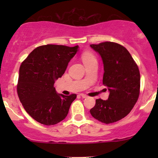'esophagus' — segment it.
Listing matches in <instances>:
<instances>
[{
  "instance_id": "34e87169",
  "label": "esophagus",
  "mask_w": 158,
  "mask_h": 158,
  "mask_svg": "<svg viewBox=\"0 0 158 158\" xmlns=\"http://www.w3.org/2000/svg\"><path fill=\"white\" fill-rule=\"evenodd\" d=\"M79 95H80V96L82 97V98H87V97H88L86 95H85V94H82V93L80 94Z\"/></svg>"
}]
</instances>
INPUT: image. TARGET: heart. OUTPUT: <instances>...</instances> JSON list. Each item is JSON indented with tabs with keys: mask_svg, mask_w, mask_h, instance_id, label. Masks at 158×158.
Here are the masks:
<instances>
[{
	"mask_svg": "<svg viewBox=\"0 0 158 158\" xmlns=\"http://www.w3.org/2000/svg\"><path fill=\"white\" fill-rule=\"evenodd\" d=\"M82 60L85 65L88 64V63H93V62H96V58H95V56H94L92 52H85L82 54Z\"/></svg>",
	"mask_w": 158,
	"mask_h": 158,
	"instance_id": "b5f03b06",
	"label": "heart"
}]
</instances>
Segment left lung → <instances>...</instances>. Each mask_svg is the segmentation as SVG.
<instances>
[{
  "mask_svg": "<svg viewBox=\"0 0 158 158\" xmlns=\"http://www.w3.org/2000/svg\"><path fill=\"white\" fill-rule=\"evenodd\" d=\"M90 47L101 56L104 66L102 82L109 92L107 100L96 99L90 113L99 122L113 123L129 114L138 101L139 69L130 52L120 44L104 42Z\"/></svg>",
  "mask_w": 158,
  "mask_h": 158,
  "instance_id": "8db88e82",
  "label": "left lung"
}]
</instances>
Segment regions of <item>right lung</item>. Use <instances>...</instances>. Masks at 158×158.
I'll use <instances>...</instances> for the list:
<instances>
[{"instance_id": "add662e5", "label": "right lung", "mask_w": 158, "mask_h": 158, "mask_svg": "<svg viewBox=\"0 0 158 158\" xmlns=\"http://www.w3.org/2000/svg\"><path fill=\"white\" fill-rule=\"evenodd\" d=\"M78 50L79 46L47 44L33 49L22 63L17 94L24 109L36 122L53 125L67 116L76 95L57 93L54 83Z\"/></svg>"}]
</instances>
